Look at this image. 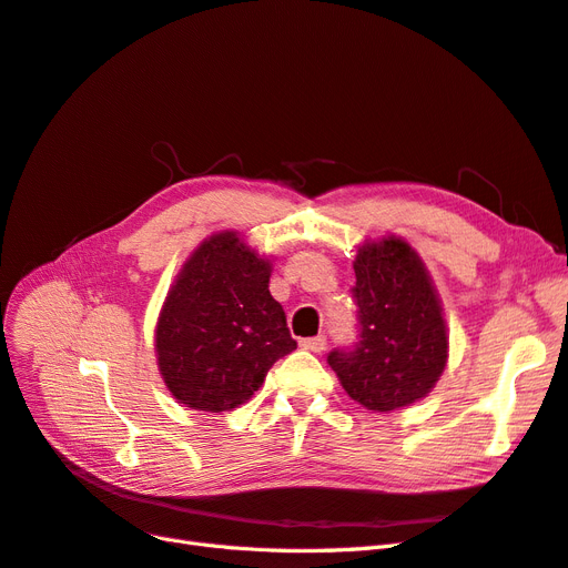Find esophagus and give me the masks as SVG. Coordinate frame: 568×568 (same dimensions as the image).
<instances>
[{
  "label": "esophagus",
  "instance_id": "esophagus-1",
  "mask_svg": "<svg viewBox=\"0 0 568 568\" xmlns=\"http://www.w3.org/2000/svg\"><path fill=\"white\" fill-rule=\"evenodd\" d=\"M301 346L305 351H311V353H322L326 348V336L320 334V336H313V338H303Z\"/></svg>",
  "mask_w": 568,
  "mask_h": 568
}]
</instances>
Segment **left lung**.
<instances>
[{
  "instance_id": "left-lung-1",
  "label": "left lung",
  "mask_w": 568,
  "mask_h": 568,
  "mask_svg": "<svg viewBox=\"0 0 568 568\" xmlns=\"http://www.w3.org/2000/svg\"><path fill=\"white\" fill-rule=\"evenodd\" d=\"M357 341L326 363L351 398L374 412L417 403L448 363V332L432 277L403 239L365 244L355 257Z\"/></svg>"
}]
</instances>
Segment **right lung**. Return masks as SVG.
Returning <instances> with one entry per match:
<instances>
[{"label":"right lung","mask_w":568,"mask_h":568,"mask_svg":"<svg viewBox=\"0 0 568 568\" xmlns=\"http://www.w3.org/2000/svg\"><path fill=\"white\" fill-rule=\"evenodd\" d=\"M270 272L234 232L205 239L184 263L156 326L159 369L182 405L234 409L296 348Z\"/></svg>","instance_id":"obj_1"}]
</instances>
